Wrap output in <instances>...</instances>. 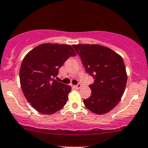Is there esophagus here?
Segmentation results:
<instances>
[{"label": "esophagus", "instance_id": "esophagus-1", "mask_svg": "<svg viewBox=\"0 0 148 148\" xmlns=\"http://www.w3.org/2000/svg\"><path fill=\"white\" fill-rule=\"evenodd\" d=\"M81 87H82L81 84H77V85H74L73 86V87L75 88V89H79V88H81Z\"/></svg>", "mask_w": 148, "mask_h": 148}]
</instances>
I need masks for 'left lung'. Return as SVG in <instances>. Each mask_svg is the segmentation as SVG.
Masks as SVG:
<instances>
[{
    "instance_id": "obj_1",
    "label": "left lung",
    "mask_w": 148,
    "mask_h": 148,
    "mask_svg": "<svg viewBox=\"0 0 148 148\" xmlns=\"http://www.w3.org/2000/svg\"><path fill=\"white\" fill-rule=\"evenodd\" d=\"M86 72L94 82L89 85L92 95L83 100L95 114L108 113L118 104L123 95L127 75L123 59L110 48L99 45H73Z\"/></svg>"
}]
</instances>
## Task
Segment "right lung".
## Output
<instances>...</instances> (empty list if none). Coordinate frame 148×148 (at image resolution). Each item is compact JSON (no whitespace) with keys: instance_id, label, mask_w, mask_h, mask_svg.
<instances>
[{"instance_id":"1","label":"right lung","mask_w":148,"mask_h":148,"mask_svg":"<svg viewBox=\"0 0 148 148\" xmlns=\"http://www.w3.org/2000/svg\"><path fill=\"white\" fill-rule=\"evenodd\" d=\"M75 56L71 45L52 43L38 45L25 56L19 71L21 87L26 100L38 112L52 114L66 105L71 86L54 77L64 62Z\"/></svg>"}]
</instances>
